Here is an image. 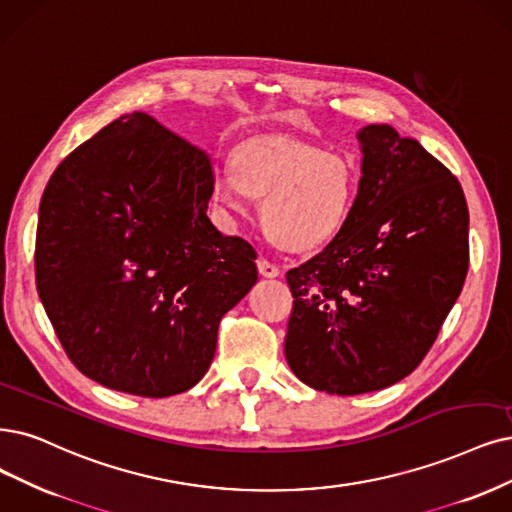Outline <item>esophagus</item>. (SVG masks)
<instances>
[{"label":"esophagus","instance_id":"esophagus-1","mask_svg":"<svg viewBox=\"0 0 512 512\" xmlns=\"http://www.w3.org/2000/svg\"><path fill=\"white\" fill-rule=\"evenodd\" d=\"M257 270H259V274L263 278H276V276H280V270L274 266V263H270L266 259H259L257 261Z\"/></svg>","mask_w":512,"mask_h":512}]
</instances>
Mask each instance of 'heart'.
<instances>
[{
    "label": "heart",
    "mask_w": 512,
    "mask_h": 512,
    "mask_svg": "<svg viewBox=\"0 0 512 512\" xmlns=\"http://www.w3.org/2000/svg\"><path fill=\"white\" fill-rule=\"evenodd\" d=\"M358 187L352 160L289 139H253L232 156V168L213 177V196L244 215L249 198L261 200L263 232L291 253L331 240L346 223Z\"/></svg>",
    "instance_id": "heart-1"
}]
</instances>
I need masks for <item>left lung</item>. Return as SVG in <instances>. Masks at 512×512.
Segmentation results:
<instances>
[{"instance_id": "left-lung-1", "label": "left lung", "mask_w": 512, "mask_h": 512, "mask_svg": "<svg viewBox=\"0 0 512 512\" xmlns=\"http://www.w3.org/2000/svg\"><path fill=\"white\" fill-rule=\"evenodd\" d=\"M356 139L361 181L346 223L287 272V363L310 388L342 396L388 388L418 367L468 272L458 179L388 124Z\"/></svg>"}]
</instances>
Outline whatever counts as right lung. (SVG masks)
Returning a JSON list of instances; mask_svg holds the SVG:
<instances>
[{
    "instance_id": "add662e5",
    "label": "right lung",
    "mask_w": 512,
    "mask_h": 512,
    "mask_svg": "<svg viewBox=\"0 0 512 512\" xmlns=\"http://www.w3.org/2000/svg\"><path fill=\"white\" fill-rule=\"evenodd\" d=\"M204 149L124 113L56 166L40 204L35 282L90 380L137 396L196 386L221 316L257 282L255 251L206 215Z\"/></svg>"
}]
</instances>
